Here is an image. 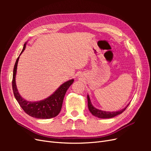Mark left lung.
<instances>
[{
  "label": "left lung",
  "mask_w": 151,
  "mask_h": 151,
  "mask_svg": "<svg viewBox=\"0 0 151 151\" xmlns=\"http://www.w3.org/2000/svg\"><path fill=\"white\" fill-rule=\"evenodd\" d=\"M87 98H88V108H89V111L91 113V114H92L93 115L100 118H111L120 115V114L122 113L125 110L126 108L128 107V106H129L130 104L129 103L124 108L120 109V110L115 111H103V110H101V109H99L96 108H95L93 105L92 103H91L89 94L87 95Z\"/></svg>",
  "instance_id": "1"
}]
</instances>
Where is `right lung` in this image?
Listing matches in <instances>:
<instances>
[{
  "mask_svg": "<svg viewBox=\"0 0 151 151\" xmlns=\"http://www.w3.org/2000/svg\"><path fill=\"white\" fill-rule=\"evenodd\" d=\"M26 42L24 44L19 56L17 58L13 70L12 90L14 97L22 109L29 116L39 119H49L57 116L61 111L63 98L68 88L74 83V79L65 82L49 97L36 101H29L24 99L18 93L16 83L17 63L21 55L24 51Z\"/></svg>",
  "mask_w": 151,
  "mask_h": 151,
  "instance_id": "1",
  "label": "right lung"
}]
</instances>
